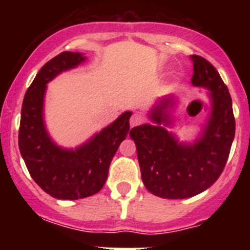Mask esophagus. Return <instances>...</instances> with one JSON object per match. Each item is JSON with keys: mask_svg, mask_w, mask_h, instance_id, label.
<instances>
[{"mask_svg": "<svg viewBox=\"0 0 250 250\" xmlns=\"http://www.w3.org/2000/svg\"><path fill=\"white\" fill-rule=\"evenodd\" d=\"M143 121H144V116L141 114H134L131 116V119H130V126L134 127V126H138V125H140V124H143Z\"/></svg>", "mask_w": 250, "mask_h": 250, "instance_id": "esophagus-1", "label": "esophagus"}]
</instances>
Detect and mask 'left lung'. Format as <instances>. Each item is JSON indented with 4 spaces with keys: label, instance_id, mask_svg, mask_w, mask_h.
I'll list each match as a JSON object with an SVG mask.
<instances>
[{
    "label": "left lung",
    "instance_id": "left-lung-1",
    "mask_svg": "<svg viewBox=\"0 0 250 250\" xmlns=\"http://www.w3.org/2000/svg\"><path fill=\"white\" fill-rule=\"evenodd\" d=\"M191 83L209 90L210 115L194 143H179L170 126L174 96L164 98L150 111L152 123L130 130L141 170V179L151 194L164 199H185L210 188L224 170L235 135V119L228 87L213 65L191 55Z\"/></svg>",
    "mask_w": 250,
    "mask_h": 250
}]
</instances>
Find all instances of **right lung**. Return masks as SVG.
Masks as SVG:
<instances>
[{"label":"right lung","instance_id":"add662e5","mask_svg":"<svg viewBox=\"0 0 250 250\" xmlns=\"http://www.w3.org/2000/svg\"><path fill=\"white\" fill-rule=\"evenodd\" d=\"M80 52L65 51L41 67L22 103L19 147L28 173L43 191L56 199L77 200L99 193L121 141L129 134L131 111L123 112L76 149H63L52 141L43 121L46 85L62 71L83 62Z\"/></svg>","mask_w":250,"mask_h":250}]
</instances>
